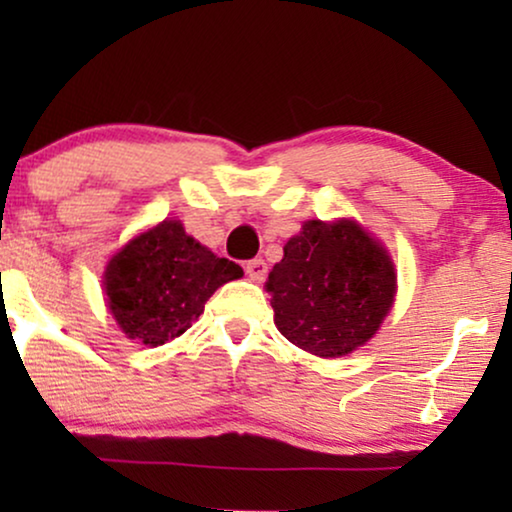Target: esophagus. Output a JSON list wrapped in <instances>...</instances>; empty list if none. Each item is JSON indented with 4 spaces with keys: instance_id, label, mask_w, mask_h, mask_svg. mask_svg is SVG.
<instances>
[{
    "instance_id": "34e87169",
    "label": "esophagus",
    "mask_w": 512,
    "mask_h": 512,
    "mask_svg": "<svg viewBox=\"0 0 512 512\" xmlns=\"http://www.w3.org/2000/svg\"><path fill=\"white\" fill-rule=\"evenodd\" d=\"M244 270H247L249 279H254V282H263L265 275H268V263H265L263 258H254V261L244 263Z\"/></svg>"
}]
</instances>
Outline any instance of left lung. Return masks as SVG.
<instances>
[{
    "label": "left lung",
    "mask_w": 512,
    "mask_h": 512,
    "mask_svg": "<svg viewBox=\"0 0 512 512\" xmlns=\"http://www.w3.org/2000/svg\"><path fill=\"white\" fill-rule=\"evenodd\" d=\"M279 333L314 356H345L373 338L394 303V263L359 223L307 221L268 282Z\"/></svg>",
    "instance_id": "1"
}]
</instances>
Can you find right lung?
<instances>
[{
  "instance_id": "1",
  "label": "right lung",
  "mask_w": 512,
  "mask_h": 512,
  "mask_svg": "<svg viewBox=\"0 0 512 512\" xmlns=\"http://www.w3.org/2000/svg\"><path fill=\"white\" fill-rule=\"evenodd\" d=\"M240 277V265L195 242L179 221H163L111 258L104 291L121 331L158 347L186 333L209 296Z\"/></svg>"
}]
</instances>
